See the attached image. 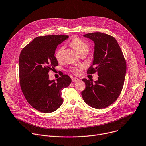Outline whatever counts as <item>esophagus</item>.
I'll use <instances>...</instances> for the list:
<instances>
[{"label": "esophagus", "mask_w": 146, "mask_h": 146, "mask_svg": "<svg viewBox=\"0 0 146 146\" xmlns=\"http://www.w3.org/2000/svg\"><path fill=\"white\" fill-rule=\"evenodd\" d=\"M79 80V79L77 78H74L72 79V81L74 82H78Z\"/></svg>", "instance_id": "34e87169"}]
</instances>
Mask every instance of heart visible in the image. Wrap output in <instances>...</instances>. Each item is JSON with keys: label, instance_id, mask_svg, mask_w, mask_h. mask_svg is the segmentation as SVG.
<instances>
[{"label": "heart", "instance_id": "heart-1", "mask_svg": "<svg viewBox=\"0 0 146 146\" xmlns=\"http://www.w3.org/2000/svg\"><path fill=\"white\" fill-rule=\"evenodd\" d=\"M70 44L78 53H80L83 52H87L88 53L90 49V47L88 44H86L83 40H82L81 39L78 37L73 38L71 41ZM63 52H64V48L63 46H60V48L57 49L54 54L55 58L57 60V61L60 62L62 60ZM71 71L74 74L76 75H78L80 73V68H74L72 69Z\"/></svg>", "mask_w": 146, "mask_h": 146}]
</instances>
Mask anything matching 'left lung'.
<instances>
[{"mask_svg": "<svg viewBox=\"0 0 146 146\" xmlns=\"http://www.w3.org/2000/svg\"><path fill=\"white\" fill-rule=\"evenodd\" d=\"M83 37L94 42L93 64L87 74L98 72V79H83L86 89L82 92L84 101L96 109H102L112 104L119 97L124 86L127 71L126 61L116 40L101 33H90Z\"/></svg>", "mask_w": 146, "mask_h": 146, "instance_id": "1", "label": "left lung"}]
</instances>
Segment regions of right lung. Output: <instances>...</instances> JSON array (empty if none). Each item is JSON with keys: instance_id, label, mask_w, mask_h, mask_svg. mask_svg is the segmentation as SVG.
<instances>
[{"instance_id": "1", "label": "right lung", "mask_w": 146, "mask_h": 146, "mask_svg": "<svg viewBox=\"0 0 146 146\" xmlns=\"http://www.w3.org/2000/svg\"><path fill=\"white\" fill-rule=\"evenodd\" d=\"M68 38L66 35L38 37L25 46L19 58V83L28 102L45 113L56 110L63 102L62 90L71 83L67 75L49 80L48 72L58 66L54 53L58 45Z\"/></svg>"}]
</instances>
